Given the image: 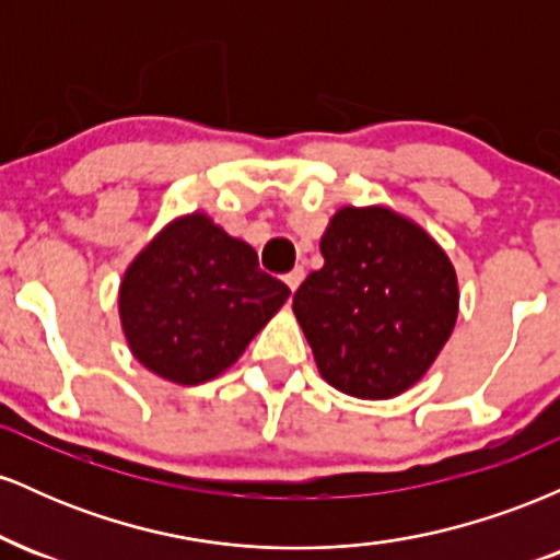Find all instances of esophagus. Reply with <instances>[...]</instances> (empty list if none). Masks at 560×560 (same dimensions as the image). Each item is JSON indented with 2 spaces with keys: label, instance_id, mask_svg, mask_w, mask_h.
<instances>
[{
  "label": "esophagus",
  "instance_id": "esophagus-1",
  "mask_svg": "<svg viewBox=\"0 0 560 560\" xmlns=\"http://www.w3.org/2000/svg\"><path fill=\"white\" fill-rule=\"evenodd\" d=\"M302 279H305V268H302V266L292 268V271L284 276V281L289 284V289H292V292H298V287L302 284Z\"/></svg>",
  "mask_w": 560,
  "mask_h": 560
}]
</instances>
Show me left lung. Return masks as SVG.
I'll return each instance as SVG.
<instances>
[{
  "mask_svg": "<svg viewBox=\"0 0 560 560\" xmlns=\"http://www.w3.org/2000/svg\"><path fill=\"white\" fill-rule=\"evenodd\" d=\"M320 255L324 268L302 281L292 311L324 382L361 400L419 384L458 320V276L445 249L387 205H345Z\"/></svg>",
  "mask_w": 560,
  "mask_h": 560,
  "instance_id": "left-lung-1",
  "label": "left lung"
}]
</instances>
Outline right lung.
I'll use <instances>...</instances> for the list:
<instances>
[{"label": "right lung", "instance_id": "1", "mask_svg": "<svg viewBox=\"0 0 560 560\" xmlns=\"http://www.w3.org/2000/svg\"><path fill=\"white\" fill-rule=\"evenodd\" d=\"M258 253L202 210L176 215L128 262L118 316L131 355L165 382L221 376L289 298Z\"/></svg>", "mask_w": 560, "mask_h": 560}]
</instances>
